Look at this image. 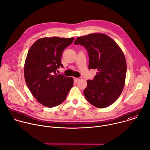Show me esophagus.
Listing matches in <instances>:
<instances>
[{
	"label": "esophagus",
	"mask_w": 150,
	"mask_h": 150,
	"mask_svg": "<svg viewBox=\"0 0 150 150\" xmlns=\"http://www.w3.org/2000/svg\"><path fill=\"white\" fill-rule=\"evenodd\" d=\"M82 79L81 77H79V78L74 77V81H75V82H77V81H78L79 80H80V79Z\"/></svg>",
	"instance_id": "obj_1"
}]
</instances>
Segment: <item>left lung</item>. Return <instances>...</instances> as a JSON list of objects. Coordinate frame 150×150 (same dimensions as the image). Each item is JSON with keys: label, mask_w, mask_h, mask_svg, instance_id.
I'll use <instances>...</instances> for the list:
<instances>
[{"label": "left lung", "mask_w": 150, "mask_h": 150, "mask_svg": "<svg viewBox=\"0 0 150 150\" xmlns=\"http://www.w3.org/2000/svg\"><path fill=\"white\" fill-rule=\"evenodd\" d=\"M74 44L87 49L88 69L98 71L93 80L87 81L83 90L85 98L98 108L110 105L120 96L125 85L126 62L122 50L112 38L100 33L79 37Z\"/></svg>", "instance_id": "obj_1"}]
</instances>
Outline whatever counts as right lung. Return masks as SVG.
<instances>
[{
	"instance_id": "add662e5",
	"label": "right lung",
	"mask_w": 150,
	"mask_h": 150,
	"mask_svg": "<svg viewBox=\"0 0 150 150\" xmlns=\"http://www.w3.org/2000/svg\"><path fill=\"white\" fill-rule=\"evenodd\" d=\"M74 38H41L30 47L25 62V82L35 99L42 105L53 108L61 104L73 86L72 78L57 74L63 50Z\"/></svg>"
}]
</instances>
